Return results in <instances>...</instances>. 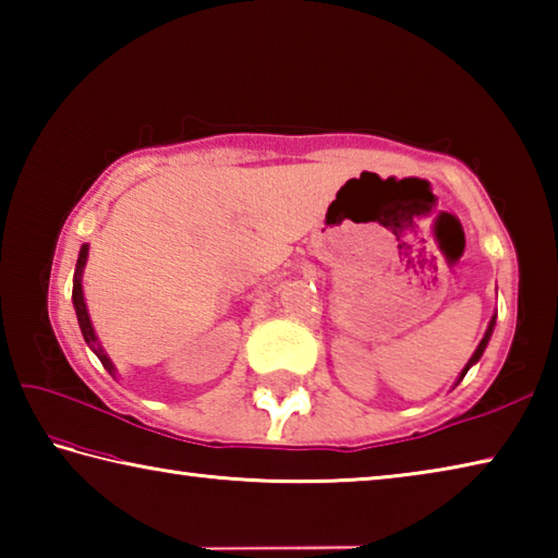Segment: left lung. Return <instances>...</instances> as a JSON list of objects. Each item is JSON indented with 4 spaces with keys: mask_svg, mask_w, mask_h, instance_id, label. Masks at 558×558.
<instances>
[{
    "mask_svg": "<svg viewBox=\"0 0 558 558\" xmlns=\"http://www.w3.org/2000/svg\"><path fill=\"white\" fill-rule=\"evenodd\" d=\"M493 329H495V317H493V319H489V327H487V332H485V337H483V342H480V344H477V349H475V354H472V356H470V362L465 364V369H462V372H460V376H458V384H460L462 379H465V374H468V369H470V366H472V364H477V362H480V356H483V352H485V347H487V342H489V337H493Z\"/></svg>",
    "mask_w": 558,
    "mask_h": 558,
    "instance_id": "8db88e82",
    "label": "left lung"
}]
</instances>
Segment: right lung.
Returning a JSON list of instances; mask_svg holds the SVG:
<instances>
[{
    "label": "right lung",
    "mask_w": 558,
    "mask_h": 558,
    "mask_svg": "<svg viewBox=\"0 0 558 558\" xmlns=\"http://www.w3.org/2000/svg\"><path fill=\"white\" fill-rule=\"evenodd\" d=\"M86 260H88V243H83L81 253H78V263H75V276H73V307H75V315H78V325H81V332H83V339H86V344L93 349V352H96L100 364L108 369V374L116 376V366H112L108 354L102 352V347L98 344L96 329H93L88 310H86V300H83L81 280H83V268H86Z\"/></svg>",
    "instance_id": "right-lung-1"
}]
</instances>
